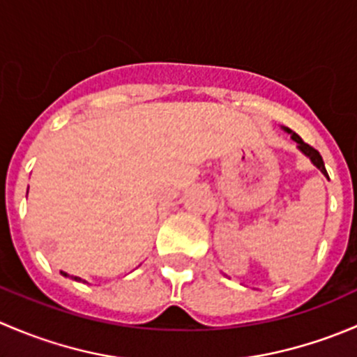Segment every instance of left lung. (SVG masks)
I'll return each instance as SVG.
<instances>
[{
	"instance_id": "1",
	"label": "left lung",
	"mask_w": 357,
	"mask_h": 357,
	"mask_svg": "<svg viewBox=\"0 0 357 357\" xmlns=\"http://www.w3.org/2000/svg\"><path fill=\"white\" fill-rule=\"evenodd\" d=\"M283 131H285V132H289V135H290V138L294 139L295 143H297V149L301 150V152L304 153V155L307 157L309 160H311L312 164H314L316 167H318L319 171L323 172V174H325V176H328V172H326V169H325V162H323V158H321V155H319V152H318V150H314V149H312V146H309L307 143H304V142H302V138H301V136H298V135H295V132L291 131V129H289V128H283Z\"/></svg>"
}]
</instances>
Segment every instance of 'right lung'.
<instances>
[{"mask_svg":"<svg viewBox=\"0 0 357 357\" xmlns=\"http://www.w3.org/2000/svg\"><path fill=\"white\" fill-rule=\"evenodd\" d=\"M27 192H29V190H27ZM62 276H66V278H72V280H74V282H82V283H86V280L79 278V276H68L67 273H63V271H62Z\"/></svg>","mask_w":357,"mask_h":357,"instance_id":"add662e5","label":"right lung"}]
</instances>
